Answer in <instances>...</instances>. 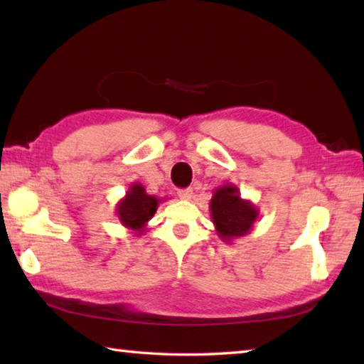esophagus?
Masks as SVG:
<instances>
[{"mask_svg":"<svg viewBox=\"0 0 364 364\" xmlns=\"http://www.w3.org/2000/svg\"><path fill=\"white\" fill-rule=\"evenodd\" d=\"M192 196H194V191H192V189H181V191H178V197L183 198V200H191Z\"/></svg>","mask_w":364,"mask_h":364,"instance_id":"34e87169","label":"esophagus"}]
</instances>
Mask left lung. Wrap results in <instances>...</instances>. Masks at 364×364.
<instances>
[{
	"label": "left lung",
	"mask_w": 364,
	"mask_h": 364,
	"mask_svg": "<svg viewBox=\"0 0 364 364\" xmlns=\"http://www.w3.org/2000/svg\"><path fill=\"white\" fill-rule=\"evenodd\" d=\"M210 211L215 231L227 244L249 235L259 215L258 208L250 200L242 198L237 186L231 183L214 191Z\"/></svg>",
	"instance_id": "obj_1"
}]
</instances>
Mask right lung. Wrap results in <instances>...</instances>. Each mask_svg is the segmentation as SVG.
Instances as JSON below:
<instances>
[{"label":"right lung","instance_id":"right-lung-1","mask_svg":"<svg viewBox=\"0 0 364 364\" xmlns=\"http://www.w3.org/2000/svg\"><path fill=\"white\" fill-rule=\"evenodd\" d=\"M162 198L149 196L141 183H133L123 198L115 206V214L125 228L141 236L146 230V223L156 213Z\"/></svg>","mask_w":364,"mask_h":364}]
</instances>
